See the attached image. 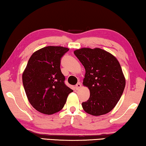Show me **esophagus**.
I'll list each match as a JSON object with an SVG mask.
<instances>
[{"label": "esophagus", "mask_w": 146, "mask_h": 146, "mask_svg": "<svg viewBox=\"0 0 146 146\" xmlns=\"http://www.w3.org/2000/svg\"><path fill=\"white\" fill-rule=\"evenodd\" d=\"M81 87H82V84H81V83H80V82L78 83V84H77L75 86V88L77 90H79Z\"/></svg>", "instance_id": "1"}]
</instances>
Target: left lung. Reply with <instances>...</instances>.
Listing matches in <instances>:
<instances>
[{
	"instance_id": "1",
	"label": "left lung",
	"mask_w": 146,
	"mask_h": 146,
	"mask_svg": "<svg viewBox=\"0 0 146 146\" xmlns=\"http://www.w3.org/2000/svg\"><path fill=\"white\" fill-rule=\"evenodd\" d=\"M74 54L84 67L82 84L90 93L88 100L82 103L83 109L96 116L107 114L117 105L125 86L118 60L100 48H81Z\"/></svg>"
}]
</instances>
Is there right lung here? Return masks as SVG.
<instances>
[{"label":"right lung","instance_id":"right-lung-1","mask_svg":"<svg viewBox=\"0 0 146 146\" xmlns=\"http://www.w3.org/2000/svg\"><path fill=\"white\" fill-rule=\"evenodd\" d=\"M69 50L61 46H47L34 52L23 73L25 93L31 105L44 114L59 112L73 90L64 84L60 60Z\"/></svg>","mask_w":146,"mask_h":146}]
</instances>
